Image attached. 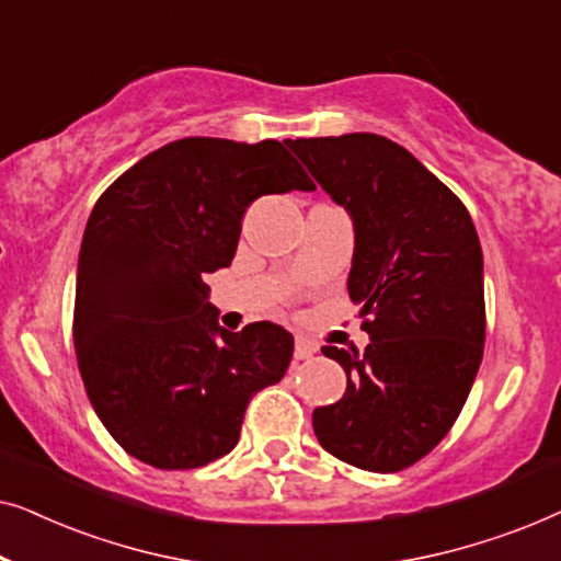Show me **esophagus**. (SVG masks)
Instances as JSON below:
<instances>
[{"label": "esophagus", "mask_w": 561, "mask_h": 561, "mask_svg": "<svg viewBox=\"0 0 561 561\" xmlns=\"http://www.w3.org/2000/svg\"><path fill=\"white\" fill-rule=\"evenodd\" d=\"M317 350H319V344L311 342L309 336H296V350H294L296 359H309L317 355Z\"/></svg>", "instance_id": "34e87169"}]
</instances>
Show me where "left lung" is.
<instances>
[{
    "instance_id": "8db88e82",
    "label": "left lung",
    "mask_w": 561,
    "mask_h": 561,
    "mask_svg": "<svg viewBox=\"0 0 561 561\" xmlns=\"http://www.w3.org/2000/svg\"><path fill=\"white\" fill-rule=\"evenodd\" d=\"M355 227L350 298L365 352L321 347L347 390L313 411L329 455L370 472L426 457L470 396L485 344L482 248L465 204L409 150L373 133L288 140Z\"/></svg>"
}]
</instances>
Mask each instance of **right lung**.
<instances>
[{
    "mask_svg": "<svg viewBox=\"0 0 561 561\" xmlns=\"http://www.w3.org/2000/svg\"><path fill=\"white\" fill-rule=\"evenodd\" d=\"M288 191L313 183L283 142L186 137L137 160L91 209L76 357L96 416L140 462L194 470L229 455L250 398L286 375L290 332L219 327L204 273L232 263L255 198Z\"/></svg>",
    "mask_w": 561,
    "mask_h": 561,
    "instance_id": "obj_1",
    "label": "right lung"
}]
</instances>
